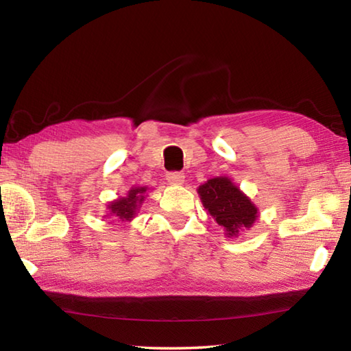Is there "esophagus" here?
I'll return each mask as SVG.
<instances>
[{"mask_svg": "<svg viewBox=\"0 0 351 351\" xmlns=\"http://www.w3.org/2000/svg\"><path fill=\"white\" fill-rule=\"evenodd\" d=\"M166 180L171 185H181L185 181V175L182 173V171H169V173L166 175Z\"/></svg>", "mask_w": 351, "mask_h": 351, "instance_id": "esophagus-1", "label": "esophagus"}]
</instances>
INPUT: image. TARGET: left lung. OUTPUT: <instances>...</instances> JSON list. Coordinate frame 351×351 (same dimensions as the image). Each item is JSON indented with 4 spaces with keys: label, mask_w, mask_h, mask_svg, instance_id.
Masks as SVG:
<instances>
[{
    "label": "left lung",
    "mask_w": 351,
    "mask_h": 351,
    "mask_svg": "<svg viewBox=\"0 0 351 351\" xmlns=\"http://www.w3.org/2000/svg\"><path fill=\"white\" fill-rule=\"evenodd\" d=\"M197 193L208 214L229 238L252 228L258 217L255 204L226 176L208 180L197 189Z\"/></svg>",
    "instance_id": "1"
}]
</instances>
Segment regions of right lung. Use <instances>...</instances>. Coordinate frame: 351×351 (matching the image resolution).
I'll return each instance as SVG.
<instances>
[{
  "label": "right lung",
  "mask_w": 351,
  "mask_h": 351,
  "mask_svg": "<svg viewBox=\"0 0 351 351\" xmlns=\"http://www.w3.org/2000/svg\"><path fill=\"white\" fill-rule=\"evenodd\" d=\"M146 190L147 187H134L128 191V196L110 202L108 215L121 221H131L136 217L140 205L143 204Z\"/></svg>",
  "instance_id": "right-lung-1"
}]
</instances>
